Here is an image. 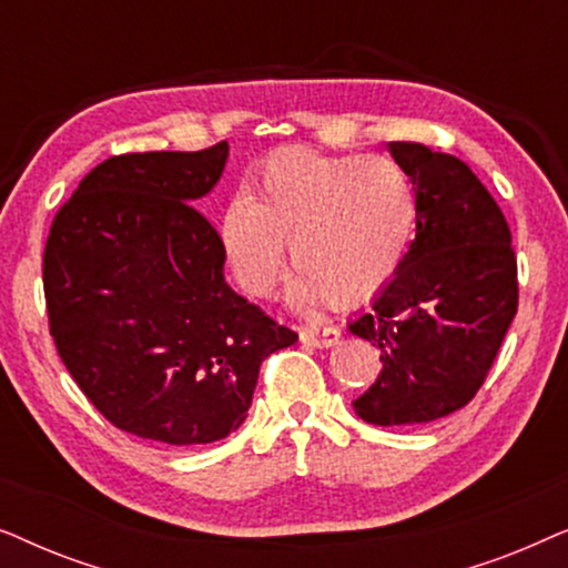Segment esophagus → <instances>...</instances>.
<instances>
[{
	"label": "esophagus",
	"instance_id": "esophagus-1",
	"mask_svg": "<svg viewBox=\"0 0 568 568\" xmlns=\"http://www.w3.org/2000/svg\"><path fill=\"white\" fill-rule=\"evenodd\" d=\"M300 338L305 341L307 346L328 348L341 338V331L336 328V325H323V328L321 325H307V328L300 331Z\"/></svg>",
	"mask_w": 568,
	"mask_h": 568
}]
</instances>
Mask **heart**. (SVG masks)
Instances as JSON below:
<instances>
[{
    "mask_svg": "<svg viewBox=\"0 0 568 568\" xmlns=\"http://www.w3.org/2000/svg\"><path fill=\"white\" fill-rule=\"evenodd\" d=\"M410 175L390 158H328L286 150L255 173L251 196L222 216L224 253L253 297L274 292L284 243L300 268L294 300L354 302L398 274L416 232Z\"/></svg>",
    "mask_w": 568,
    "mask_h": 568,
    "instance_id": "heart-1",
    "label": "heart"
}]
</instances>
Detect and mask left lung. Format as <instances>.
Here are the masks:
<instances>
[{"mask_svg":"<svg viewBox=\"0 0 568 568\" xmlns=\"http://www.w3.org/2000/svg\"><path fill=\"white\" fill-rule=\"evenodd\" d=\"M387 146L414 181L416 237L390 284L348 323L383 362L354 410L377 426L429 424L484 385L517 315V255L499 204L463 160L414 142Z\"/></svg>","mask_w":568,"mask_h":568,"instance_id":"left-lung-1","label":"left lung"}]
</instances>
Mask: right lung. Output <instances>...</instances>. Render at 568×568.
<instances>
[{"label": "right lung", "instance_id": "add662e5", "mask_svg": "<svg viewBox=\"0 0 568 568\" xmlns=\"http://www.w3.org/2000/svg\"><path fill=\"white\" fill-rule=\"evenodd\" d=\"M227 142L100 162L53 216L43 292L57 352L115 429L162 445L245 422L261 362L297 333L224 282V243L193 201Z\"/></svg>", "mask_w": 568, "mask_h": 568}]
</instances>
